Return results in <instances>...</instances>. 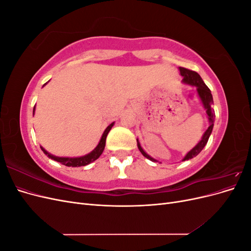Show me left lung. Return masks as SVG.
Masks as SVG:
<instances>
[{
    "label": "left lung",
    "mask_w": 251,
    "mask_h": 251,
    "mask_svg": "<svg viewBox=\"0 0 251 251\" xmlns=\"http://www.w3.org/2000/svg\"><path fill=\"white\" fill-rule=\"evenodd\" d=\"M179 70H180V73H181L182 76H183V82L187 83V85H191V86H194V87L197 88V92H198V94H199V96L201 98L204 108L206 109V113H207L208 120H209V126H208V128L206 130V132L204 133L201 141L198 144H197V146L191 151H188L187 155L183 159V161H185V160H188V159H192V158L196 157L203 150V148L206 146V143L208 141V138H209V136H210L211 131H212V127H214L215 111H214V109H212V107H211V105L214 104V100H212V95H211L210 90H209V88L206 85H205L200 75L197 73V72H195L193 70L186 69V68H183V67H179ZM137 142H138V139H137ZM138 149H139V151H141V154L144 157H147L148 159H150V160H151V161H156L155 159L150 157L146 153V151L142 150L139 142H138Z\"/></svg>",
    "instance_id": "8db88e82"
}]
</instances>
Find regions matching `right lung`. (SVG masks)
Listing matches in <instances>:
<instances>
[{"label":"right lung","mask_w":251,"mask_h":251,"mask_svg":"<svg viewBox=\"0 0 251 251\" xmlns=\"http://www.w3.org/2000/svg\"><path fill=\"white\" fill-rule=\"evenodd\" d=\"M45 85H46V83H45ZM33 114H34V108H33ZM113 125H114V123L111 124L107 128H105V131L103 132L102 137H101L100 143H98V146H97L92 151H91L90 154H88V155H86V156L77 157V158L55 157V156H53V155L49 154L48 151H47L46 150H44L42 147H41V149H42V151H44L45 154L48 155L49 158L53 159V160H55V161H57V162H60V163L66 165V166H72V168H75V166H83V165H87V164H89V163H91V162L95 161L96 159L102 154V151H103L104 147H105V139H107L108 133L110 132V130L112 128Z\"/></svg>","instance_id":"add662e5"}]
</instances>
